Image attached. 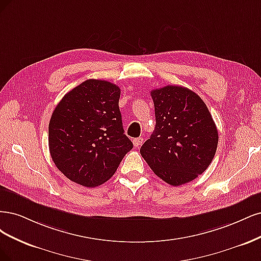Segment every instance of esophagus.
Instances as JSON below:
<instances>
[{
	"label": "esophagus",
	"mask_w": 261,
	"mask_h": 261,
	"mask_svg": "<svg viewBox=\"0 0 261 261\" xmlns=\"http://www.w3.org/2000/svg\"><path fill=\"white\" fill-rule=\"evenodd\" d=\"M143 138H136V139H133V145H134V147H139L142 143H143Z\"/></svg>",
	"instance_id": "34e87169"
}]
</instances>
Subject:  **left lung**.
Here are the masks:
<instances>
[{"instance_id":"left-lung-1","label":"left lung","mask_w":261,"mask_h":261,"mask_svg":"<svg viewBox=\"0 0 261 261\" xmlns=\"http://www.w3.org/2000/svg\"><path fill=\"white\" fill-rule=\"evenodd\" d=\"M156 125L140 153L156 175L173 187L203 173L215 157L218 130L195 92L167 86L150 92Z\"/></svg>"}]
</instances>
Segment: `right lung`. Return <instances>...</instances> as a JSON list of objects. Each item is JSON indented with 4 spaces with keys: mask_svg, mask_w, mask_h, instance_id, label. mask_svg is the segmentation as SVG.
I'll use <instances>...</instances> for the list:
<instances>
[{
    "mask_svg": "<svg viewBox=\"0 0 261 261\" xmlns=\"http://www.w3.org/2000/svg\"><path fill=\"white\" fill-rule=\"evenodd\" d=\"M120 89L89 79L61 99L48 124L49 154L74 183L95 188L111 179L133 144L123 133Z\"/></svg>",
    "mask_w": 261,
    "mask_h": 261,
    "instance_id": "right-lung-1",
    "label": "right lung"
}]
</instances>
